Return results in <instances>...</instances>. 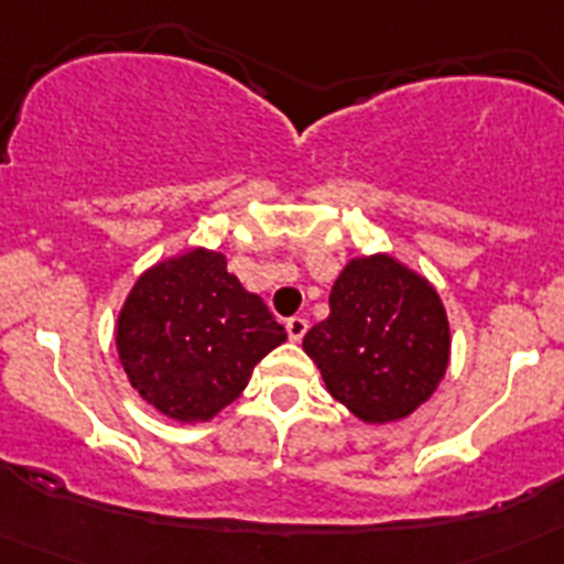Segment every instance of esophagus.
Wrapping results in <instances>:
<instances>
[{
	"label": "esophagus",
	"mask_w": 564,
	"mask_h": 564,
	"mask_svg": "<svg viewBox=\"0 0 564 564\" xmlns=\"http://www.w3.org/2000/svg\"><path fill=\"white\" fill-rule=\"evenodd\" d=\"M285 330H288V336H291V341H302V336L307 333V318L305 316L288 318Z\"/></svg>",
	"instance_id": "obj_1"
}]
</instances>
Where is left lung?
Here are the masks:
<instances>
[{"label": "left lung", "instance_id": "8db88e82", "mask_svg": "<svg viewBox=\"0 0 564 564\" xmlns=\"http://www.w3.org/2000/svg\"><path fill=\"white\" fill-rule=\"evenodd\" d=\"M302 350L358 421L392 423L430 401L449 370L452 327L435 285L392 253L352 257L330 291V316Z\"/></svg>", "mask_w": 564, "mask_h": 564}]
</instances>
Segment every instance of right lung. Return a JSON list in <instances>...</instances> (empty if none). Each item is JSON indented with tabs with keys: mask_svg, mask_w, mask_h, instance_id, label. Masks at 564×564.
I'll return each mask as SVG.
<instances>
[{
	"mask_svg": "<svg viewBox=\"0 0 564 564\" xmlns=\"http://www.w3.org/2000/svg\"><path fill=\"white\" fill-rule=\"evenodd\" d=\"M288 333L228 271L226 253L192 248L134 279L115 322L132 390L181 423H206L237 401Z\"/></svg>",
	"mask_w": 564,
	"mask_h": 564,
	"instance_id": "right-lung-1",
	"label": "right lung"
}]
</instances>
